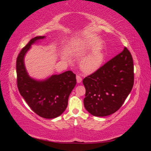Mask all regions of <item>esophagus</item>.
Segmentation results:
<instances>
[{
    "label": "esophagus",
    "mask_w": 151,
    "mask_h": 151,
    "mask_svg": "<svg viewBox=\"0 0 151 151\" xmlns=\"http://www.w3.org/2000/svg\"><path fill=\"white\" fill-rule=\"evenodd\" d=\"M76 79H77V83H81L82 80H83V79H82L81 76H79V75H77V76H76Z\"/></svg>",
    "instance_id": "esophagus-1"
}]
</instances>
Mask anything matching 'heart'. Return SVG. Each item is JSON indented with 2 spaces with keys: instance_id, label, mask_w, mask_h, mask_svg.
I'll return each mask as SVG.
<instances>
[{
  "instance_id": "b5f03b06",
  "label": "heart",
  "mask_w": 151,
  "mask_h": 151,
  "mask_svg": "<svg viewBox=\"0 0 151 151\" xmlns=\"http://www.w3.org/2000/svg\"><path fill=\"white\" fill-rule=\"evenodd\" d=\"M104 55L101 50H94L86 56L81 62L82 70L87 73H92L98 69L101 65Z\"/></svg>"
}]
</instances>
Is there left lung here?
<instances>
[{
	"label": "left lung",
	"mask_w": 151,
	"mask_h": 151,
	"mask_svg": "<svg viewBox=\"0 0 151 151\" xmlns=\"http://www.w3.org/2000/svg\"><path fill=\"white\" fill-rule=\"evenodd\" d=\"M134 62L126 47L83 79L84 104L95 116H106L120 109L134 86Z\"/></svg>",
	"instance_id": "1"
}]
</instances>
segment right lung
Returning <instances> with one entry per match:
<instances>
[{
  "label": "right lung",
  "mask_w": 151,
  "mask_h": 151,
  "mask_svg": "<svg viewBox=\"0 0 151 151\" xmlns=\"http://www.w3.org/2000/svg\"><path fill=\"white\" fill-rule=\"evenodd\" d=\"M45 38H32L21 50L16 60L17 84L19 93L35 113L45 118H56L65 110L68 99L76 84V77L71 70L53 75L43 81L30 77L27 72L24 58L31 45Z\"/></svg>",
  "instance_id": "right-lung-1"
}]
</instances>
